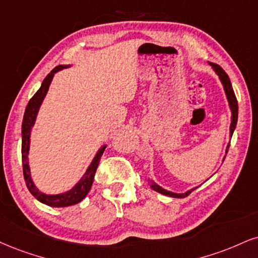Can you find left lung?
Returning <instances> with one entry per match:
<instances>
[{
    "mask_svg": "<svg viewBox=\"0 0 258 258\" xmlns=\"http://www.w3.org/2000/svg\"><path fill=\"white\" fill-rule=\"evenodd\" d=\"M209 64L212 66L213 71L216 73V76L219 77L220 82H221L222 86H223V91H225V95H226V98H227V102H228V107H229V110H231V125H229V138H232V136H233V132L235 130V126H237V121H238V102H237V98H235V95H234V91H233V88H232V84H231V80H229L228 76L226 74L225 71L222 70L221 67L219 66V64L216 63H213V62H209ZM228 148H229V144L226 147V154H227L228 151ZM226 157V155H225ZM225 157L222 159V162L223 160H225ZM148 184L150 185V187L155 190L156 192H159V194H162L164 196H168V197H174V198H182V197H186L188 196V195L191 194L192 191L196 190L198 187H192L190 190H187L186 192H182V194H176V192H173V191H169V190H166V188H163L162 186H160L159 184H156V182L154 181L153 179H149L148 180Z\"/></svg>",
    "mask_w": 258,
    "mask_h": 258,
    "instance_id": "left-lung-1",
    "label": "left lung"
}]
</instances>
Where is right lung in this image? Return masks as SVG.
Returning a JSON list of instances; mask_svg holds the SVG:
<instances>
[{
  "label": "right lung",
  "instance_id": "right-lung-1",
  "mask_svg": "<svg viewBox=\"0 0 258 258\" xmlns=\"http://www.w3.org/2000/svg\"><path fill=\"white\" fill-rule=\"evenodd\" d=\"M70 67H72V64H58L57 67H55L54 70H52L51 72L45 77V79L43 80L39 90L36 92L35 96L30 99L29 104H27L26 109H25L23 126H21V157H23V170H24L25 182H26L27 188H29V191L32 194V196L35 197L36 200H38L40 203L46 204V206L52 207V208L74 206V204L79 203V202H82L84 198L86 197V195L89 194L90 188H91L92 182H94L95 173L98 167L99 160H101L102 154H103L104 149L107 147V145L103 144L98 149L97 153L95 155V157L91 161V163L89 164V167L86 168L85 173H84L82 178L79 179V181L68 191L61 192V194H56V195H48V194H44V192L39 191L35 182H33L32 176H31V168H30V162H29L31 132H32L33 126H35L36 123V119H37V115H38L40 105H42L46 94H48L49 86H50V84L52 82V78H54V76L57 72L64 70V68H70Z\"/></svg>",
  "mask_w": 258,
  "mask_h": 258
}]
</instances>
